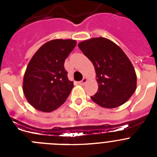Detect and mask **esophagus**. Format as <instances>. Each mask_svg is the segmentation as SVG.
Wrapping results in <instances>:
<instances>
[{"label":"esophagus","instance_id":"obj_1","mask_svg":"<svg viewBox=\"0 0 157 157\" xmlns=\"http://www.w3.org/2000/svg\"><path fill=\"white\" fill-rule=\"evenodd\" d=\"M86 82H87V78H83L82 80L79 82V84H80V85H82V86H84Z\"/></svg>","mask_w":157,"mask_h":157}]
</instances>
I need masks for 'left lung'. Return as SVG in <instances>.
<instances>
[{"mask_svg": "<svg viewBox=\"0 0 157 157\" xmlns=\"http://www.w3.org/2000/svg\"><path fill=\"white\" fill-rule=\"evenodd\" d=\"M93 63L98 84L92 101L105 109L127 102L137 88V75L132 63L119 45L103 37H93L78 45Z\"/></svg>", "mask_w": 157, "mask_h": 157, "instance_id": "8db88e82", "label": "left lung"}]
</instances>
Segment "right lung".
<instances>
[{
  "mask_svg": "<svg viewBox=\"0 0 157 157\" xmlns=\"http://www.w3.org/2000/svg\"><path fill=\"white\" fill-rule=\"evenodd\" d=\"M72 39H54L41 45L24 73L23 91L31 106L50 112L61 106L74 86L67 78L64 61L76 45Z\"/></svg>",
  "mask_w": 157,
  "mask_h": 157,
  "instance_id": "obj_1",
  "label": "right lung"
}]
</instances>
